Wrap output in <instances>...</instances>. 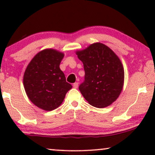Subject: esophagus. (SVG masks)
I'll use <instances>...</instances> for the list:
<instances>
[{
	"mask_svg": "<svg viewBox=\"0 0 155 155\" xmlns=\"http://www.w3.org/2000/svg\"><path fill=\"white\" fill-rule=\"evenodd\" d=\"M73 87L74 88H75V89H77L78 87V82H75V83L73 84Z\"/></svg>",
	"mask_w": 155,
	"mask_h": 155,
	"instance_id": "obj_1",
	"label": "esophagus"
}]
</instances>
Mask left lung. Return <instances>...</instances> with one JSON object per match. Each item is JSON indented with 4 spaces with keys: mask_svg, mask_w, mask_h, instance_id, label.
Instances as JSON below:
<instances>
[{
    "mask_svg": "<svg viewBox=\"0 0 155 155\" xmlns=\"http://www.w3.org/2000/svg\"><path fill=\"white\" fill-rule=\"evenodd\" d=\"M85 72L79 90L90 105L104 108L115 101L124 83V69L117 55L100 42L75 52Z\"/></svg>",
    "mask_w": 155,
    "mask_h": 155,
    "instance_id": "left-lung-1",
    "label": "left lung"
}]
</instances>
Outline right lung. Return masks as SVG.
<instances>
[{"label":"right lung","mask_w":155,"mask_h":155,"mask_svg":"<svg viewBox=\"0 0 155 155\" xmlns=\"http://www.w3.org/2000/svg\"><path fill=\"white\" fill-rule=\"evenodd\" d=\"M63 57V52L46 48L36 54L27 66L23 77L25 90L29 100L39 109H56L72 88L59 67Z\"/></svg>","instance_id":"obj_1"}]
</instances>
